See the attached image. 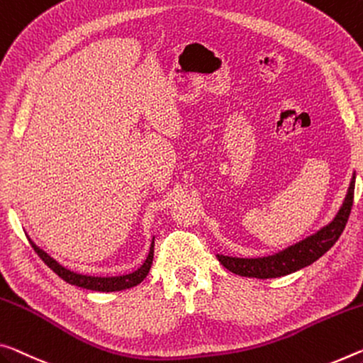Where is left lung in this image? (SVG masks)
I'll return each instance as SVG.
<instances>
[{
    "label": "left lung",
    "instance_id": "obj_1",
    "mask_svg": "<svg viewBox=\"0 0 363 363\" xmlns=\"http://www.w3.org/2000/svg\"><path fill=\"white\" fill-rule=\"evenodd\" d=\"M354 187H355V176L350 181L349 191L344 203L339 208L337 215L335 216L328 226L321 228L318 233H315L310 238L301 240L296 245L287 247L286 250L279 252V254L262 257V258H235V257H226L218 255V260L224 268L229 272L240 276H249V278H278V276H286L289 273H294L297 269L306 268L308 264L318 260L321 255H325L333 245L336 244L339 235L342 234L346 223L349 220L350 210H352L354 203Z\"/></svg>",
    "mask_w": 363,
    "mask_h": 363
}]
</instances>
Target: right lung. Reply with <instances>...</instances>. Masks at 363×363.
Wrapping results in <instances>:
<instances>
[{
    "mask_svg": "<svg viewBox=\"0 0 363 363\" xmlns=\"http://www.w3.org/2000/svg\"><path fill=\"white\" fill-rule=\"evenodd\" d=\"M30 240V239H28ZM30 244L33 247V250L37 252V255L42 258V260L47 263V267H50L53 272L60 276L61 279H65L66 283L84 287V289H90V291H99V292H114V291H123V289H129V287H134L139 283H142L143 279L147 278L148 272L152 268V262H153V245L155 242H152L150 252H148L147 260L143 262L142 267L139 269H135L134 273L129 274H123V276H111V278H99V276H87V274H79L74 273L71 269H67L65 267H61L55 258H51L47 252H43L42 249L32 242Z\"/></svg>",
    "mask_w": 363,
    "mask_h": 363,
    "instance_id": "1",
    "label": "right lung"
}]
</instances>
